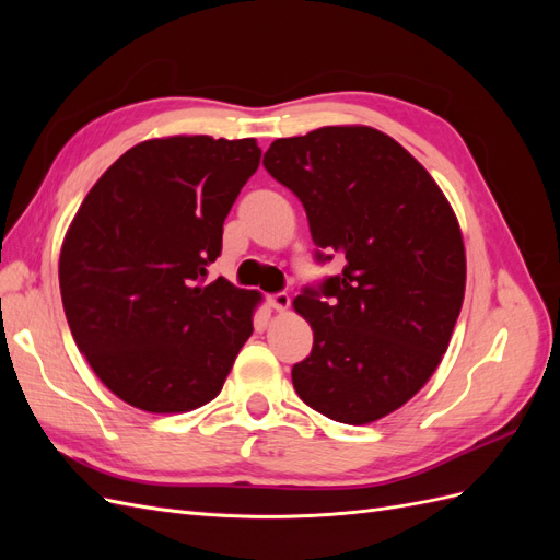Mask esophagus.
<instances>
[{"label":"esophagus","instance_id":"34e87169","mask_svg":"<svg viewBox=\"0 0 560 560\" xmlns=\"http://www.w3.org/2000/svg\"><path fill=\"white\" fill-rule=\"evenodd\" d=\"M290 303H292V299L287 296L284 292L273 294V296H268V306L273 308V311H278V313H284L287 308H290Z\"/></svg>","mask_w":560,"mask_h":560}]
</instances>
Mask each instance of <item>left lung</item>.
<instances>
[{
  "label": "left lung",
  "instance_id": "obj_1",
  "mask_svg": "<svg viewBox=\"0 0 560 560\" xmlns=\"http://www.w3.org/2000/svg\"><path fill=\"white\" fill-rule=\"evenodd\" d=\"M264 167L303 202L326 252L317 259L346 257L341 276L294 299L313 327V352L292 369L296 395L346 425L381 420L430 381L463 308L467 261L451 202L369 126L280 138Z\"/></svg>",
  "mask_w": 560,
  "mask_h": 560
}]
</instances>
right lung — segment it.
<instances>
[{
	"label": "right lung",
	"mask_w": 560,
	"mask_h": 560,
	"mask_svg": "<svg viewBox=\"0 0 560 560\" xmlns=\"http://www.w3.org/2000/svg\"><path fill=\"white\" fill-rule=\"evenodd\" d=\"M259 161L254 138L144 140L107 167L67 229V325L95 376L135 409L186 413L212 401L252 336L261 294L206 278Z\"/></svg>",
	"instance_id": "1"
}]
</instances>
